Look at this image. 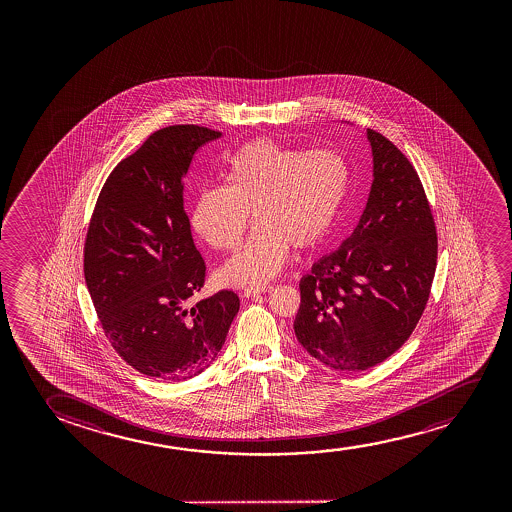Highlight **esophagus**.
<instances>
[{"mask_svg": "<svg viewBox=\"0 0 512 512\" xmlns=\"http://www.w3.org/2000/svg\"><path fill=\"white\" fill-rule=\"evenodd\" d=\"M269 290H273L271 285H267V287H246L243 290V297H257V295L266 294Z\"/></svg>", "mask_w": 512, "mask_h": 512, "instance_id": "1", "label": "esophagus"}]
</instances>
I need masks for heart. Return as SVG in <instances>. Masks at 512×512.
Masks as SVG:
<instances>
[{
  "mask_svg": "<svg viewBox=\"0 0 512 512\" xmlns=\"http://www.w3.org/2000/svg\"><path fill=\"white\" fill-rule=\"evenodd\" d=\"M350 187V164L336 150L253 140L229 157L225 185L199 190L190 220L206 243L232 250L253 211L255 231L218 278L231 287L260 285L280 273L290 246L311 248L329 236Z\"/></svg>",
  "mask_w": 512,
  "mask_h": 512,
  "instance_id": "1",
  "label": "heart"
}]
</instances>
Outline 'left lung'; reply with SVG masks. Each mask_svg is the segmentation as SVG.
<instances>
[{
	"label": "left lung",
	"instance_id": "8db88e82",
	"mask_svg": "<svg viewBox=\"0 0 512 512\" xmlns=\"http://www.w3.org/2000/svg\"><path fill=\"white\" fill-rule=\"evenodd\" d=\"M372 185L355 231L299 283L295 336L336 371L381 364L427 306L437 234L420 176L383 134L367 129Z\"/></svg>",
	"mask_w": 512,
	"mask_h": 512
}]
</instances>
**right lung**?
I'll return each mask as SVG.
<instances>
[{
	"label": "right lung",
	"mask_w": 512,
	"mask_h": 512,
	"mask_svg": "<svg viewBox=\"0 0 512 512\" xmlns=\"http://www.w3.org/2000/svg\"><path fill=\"white\" fill-rule=\"evenodd\" d=\"M220 136L194 124L150 134L106 178L92 213L84 248L92 304L115 351L148 378L201 374L238 315L232 290L190 301L206 266L183 210V180L197 148Z\"/></svg>",
	"instance_id": "obj_1"
}]
</instances>
